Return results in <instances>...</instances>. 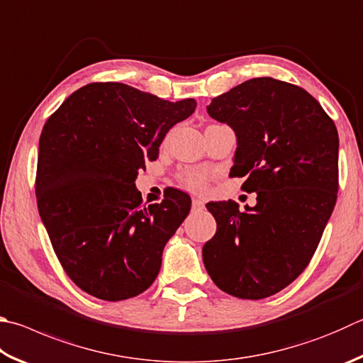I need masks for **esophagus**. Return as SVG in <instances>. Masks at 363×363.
<instances>
[{
	"instance_id": "1",
	"label": "esophagus",
	"mask_w": 363,
	"mask_h": 363,
	"mask_svg": "<svg viewBox=\"0 0 363 363\" xmlns=\"http://www.w3.org/2000/svg\"><path fill=\"white\" fill-rule=\"evenodd\" d=\"M192 208H194V211H201V209H204V203L200 199H194Z\"/></svg>"
}]
</instances>
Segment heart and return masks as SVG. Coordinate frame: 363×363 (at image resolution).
I'll use <instances>...</instances> for the list:
<instances>
[{
	"instance_id": "1",
	"label": "heart",
	"mask_w": 363,
	"mask_h": 363,
	"mask_svg": "<svg viewBox=\"0 0 363 363\" xmlns=\"http://www.w3.org/2000/svg\"><path fill=\"white\" fill-rule=\"evenodd\" d=\"M184 182L192 190H203L208 184V173H204V171H189L184 176Z\"/></svg>"
}]
</instances>
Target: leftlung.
<instances>
[{
  "label": "left lung",
  "mask_w": 363,
  "mask_h": 363,
  "mask_svg": "<svg viewBox=\"0 0 363 363\" xmlns=\"http://www.w3.org/2000/svg\"><path fill=\"white\" fill-rule=\"evenodd\" d=\"M206 111L235 131L230 176H246L241 189L257 204H206L217 230L203 246L204 268L223 292L267 298L308 267L333 213L338 131L306 90L273 77L236 85Z\"/></svg>",
  "instance_id": "1"
}]
</instances>
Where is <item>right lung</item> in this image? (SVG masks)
I'll return each mask as SVG.
<instances>
[{
    "label": "right lung",
    "instance_id": "1",
    "mask_svg": "<svg viewBox=\"0 0 363 363\" xmlns=\"http://www.w3.org/2000/svg\"><path fill=\"white\" fill-rule=\"evenodd\" d=\"M196 101H167L127 84H89L71 94L39 138L36 200L65 272L106 301L143 294L162 267L164 245L190 213L171 190L144 206L135 181L159 157L169 128Z\"/></svg>",
    "mask_w": 363,
    "mask_h": 363
}]
</instances>
